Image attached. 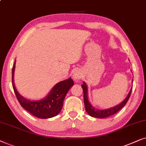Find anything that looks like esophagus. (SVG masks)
<instances>
[{
	"label": "esophagus",
	"instance_id": "obj_1",
	"mask_svg": "<svg viewBox=\"0 0 146 146\" xmlns=\"http://www.w3.org/2000/svg\"><path fill=\"white\" fill-rule=\"evenodd\" d=\"M81 77H82V72L79 71V70L75 71L73 75V79L75 82H79L81 78Z\"/></svg>",
	"mask_w": 146,
	"mask_h": 146
}]
</instances>
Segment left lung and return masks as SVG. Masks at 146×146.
<instances>
[{
	"instance_id": "obj_1",
	"label": "left lung",
	"mask_w": 146,
	"mask_h": 146,
	"mask_svg": "<svg viewBox=\"0 0 146 146\" xmlns=\"http://www.w3.org/2000/svg\"><path fill=\"white\" fill-rule=\"evenodd\" d=\"M81 87L83 88V98H84V104H85V110L87 113L91 117H97V118H106L110 116L113 115L117 113V111L121 110L123 107L125 106V105L127 104V101L129 100V98L131 95L132 87L130 89L129 93L127 96V97L125 98L123 102L120 103L119 104L117 105V106L112 107V108L105 109V110H99V109H96L94 107L91 106V103L89 102L88 99V89H87V85L85 82L83 83Z\"/></svg>"
}]
</instances>
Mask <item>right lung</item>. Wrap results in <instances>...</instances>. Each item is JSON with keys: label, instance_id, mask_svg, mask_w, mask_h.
<instances>
[{"label": "right lung", "instance_id": "right-lung-1", "mask_svg": "<svg viewBox=\"0 0 146 146\" xmlns=\"http://www.w3.org/2000/svg\"><path fill=\"white\" fill-rule=\"evenodd\" d=\"M14 66L12 69L13 87L17 100L21 106L29 111L33 115L40 119H48L57 115L63 108V101L70 88L74 85L73 79L71 77L65 80L57 83L45 98L40 100L33 101L27 100L21 96L18 92L14 83V74L15 69Z\"/></svg>", "mask_w": 146, "mask_h": 146}]
</instances>
